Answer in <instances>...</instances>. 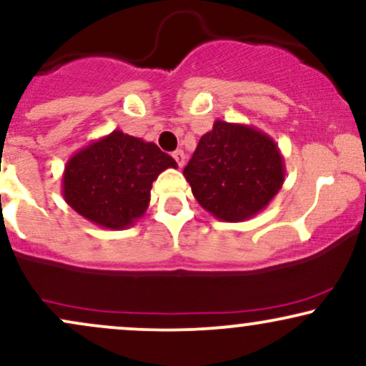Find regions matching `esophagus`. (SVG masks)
<instances>
[{"instance_id":"34e87169","label":"esophagus","mask_w":366,"mask_h":366,"mask_svg":"<svg viewBox=\"0 0 366 366\" xmlns=\"http://www.w3.org/2000/svg\"><path fill=\"white\" fill-rule=\"evenodd\" d=\"M172 157L175 158V162H177V165L180 167V169H182L184 163H186V154H184V151H182V149L174 151V154H172Z\"/></svg>"}]
</instances>
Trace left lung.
Instances as JSON below:
<instances>
[{
	"label": "left lung",
	"mask_w": 366,
	"mask_h": 366,
	"mask_svg": "<svg viewBox=\"0 0 366 366\" xmlns=\"http://www.w3.org/2000/svg\"><path fill=\"white\" fill-rule=\"evenodd\" d=\"M196 201L224 222H244L268 207L284 184L279 146L244 124L215 120L184 169Z\"/></svg>",
	"instance_id": "left-lung-1"
}]
</instances>
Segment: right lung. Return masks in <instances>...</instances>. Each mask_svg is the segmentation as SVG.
<instances>
[{
  "mask_svg": "<svg viewBox=\"0 0 366 366\" xmlns=\"http://www.w3.org/2000/svg\"><path fill=\"white\" fill-rule=\"evenodd\" d=\"M167 169L177 163L154 142L113 130L70 157L61 194L86 220L122 230L144 215L153 182Z\"/></svg>",
  "mask_w": 366,
  "mask_h": 366,
  "instance_id": "add662e5",
  "label": "right lung"
}]
</instances>
